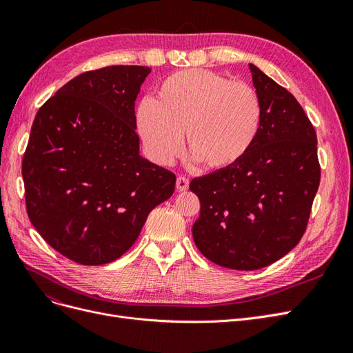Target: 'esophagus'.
<instances>
[{
    "label": "esophagus",
    "instance_id": "obj_1",
    "mask_svg": "<svg viewBox=\"0 0 353 353\" xmlns=\"http://www.w3.org/2000/svg\"><path fill=\"white\" fill-rule=\"evenodd\" d=\"M188 185H190L188 178H185L183 175L176 178V188H178V191H187Z\"/></svg>",
    "mask_w": 353,
    "mask_h": 353
}]
</instances>
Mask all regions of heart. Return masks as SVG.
Listing matches in <instances>:
<instances>
[{"label":"heart","mask_w":353,"mask_h":353,"mask_svg":"<svg viewBox=\"0 0 353 353\" xmlns=\"http://www.w3.org/2000/svg\"><path fill=\"white\" fill-rule=\"evenodd\" d=\"M262 103L249 83L205 69H185L159 85L137 109V130L154 163L168 166L187 148L209 169H227L259 135Z\"/></svg>","instance_id":"1"}]
</instances>
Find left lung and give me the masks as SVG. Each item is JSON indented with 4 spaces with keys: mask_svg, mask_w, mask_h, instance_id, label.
Masks as SVG:
<instances>
[{
    "mask_svg": "<svg viewBox=\"0 0 353 353\" xmlns=\"http://www.w3.org/2000/svg\"><path fill=\"white\" fill-rule=\"evenodd\" d=\"M249 68L262 103L258 138L239 163L190 183L200 199L197 249L237 271L268 266L301 241L321 176L316 134L302 105L259 68Z\"/></svg>",
    "mask_w": 353,
    "mask_h": 353,
    "instance_id": "obj_1",
    "label": "left lung"
}]
</instances>
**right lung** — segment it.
Listing matches in <instances>:
<instances>
[{
  "mask_svg": "<svg viewBox=\"0 0 353 353\" xmlns=\"http://www.w3.org/2000/svg\"><path fill=\"white\" fill-rule=\"evenodd\" d=\"M147 66L81 73L38 110L23 156L28 216L81 265L116 261L140 236L175 175L140 154L135 100Z\"/></svg>",
  "mask_w": 353,
  "mask_h": 353,
  "instance_id": "right-lung-1",
  "label": "right lung"
}]
</instances>
